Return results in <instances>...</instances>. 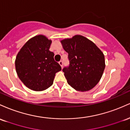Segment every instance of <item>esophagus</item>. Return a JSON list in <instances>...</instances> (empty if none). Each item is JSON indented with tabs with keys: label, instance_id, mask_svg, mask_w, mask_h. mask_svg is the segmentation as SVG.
Segmentation results:
<instances>
[{
	"label": "esophagus",
	"instance_id": "34e87169",
	"mask_svg": "<svg viewBox=\"0 0 130 130\" xmlns=\"http://www.w3.org/2000/svg\"><path fill=\"white\" fill-rule=\"evenodd\" d=\"M59 65H60L61 66V68H62V66H63V62H62V61H59Z\"/></svg>",
	"mask_w": 130,
	"mask_h": 130
}]
</instances>
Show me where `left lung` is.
<instances>
[{
	"instance_id": "8db88e82",
	"label": "left lung",
	"mask_w": 130,
	"mask_h": 130,
	"mask_svg": "<svg viewBox=\"0 0 130 130\" xmlns=\"http://www.w3.org/2000/svg\"><path fill=\"white\" fill-rule=\"evenodd\" d=\"M61 43L69 59V67L62 69L68 84L77 91L91 90L104 72V54L92 41L81 35L61 40Z\"/></svg>"
}]
</instances>
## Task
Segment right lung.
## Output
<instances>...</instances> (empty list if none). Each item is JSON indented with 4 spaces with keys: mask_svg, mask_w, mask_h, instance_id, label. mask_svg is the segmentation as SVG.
<instances>
[{
    "mask_svg": "<svg viewBox=\"0 0 130 130\" xmlns=\"http://www.w3.org/2000/svg\"><path fill=\"white\" fill-rule=\"evenodd\" d=\"M52 41L43 35L30 39L20 49L15 59L18 76L26 87L43 91L53 83L55 74L61 70L49 50Z\"/></svg>",
    "mask_w": 130,
    "mask_h": 130,
    "instance_id": "1",
    "label": "right lung"
}]
</instances>
